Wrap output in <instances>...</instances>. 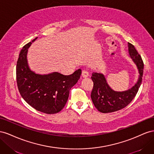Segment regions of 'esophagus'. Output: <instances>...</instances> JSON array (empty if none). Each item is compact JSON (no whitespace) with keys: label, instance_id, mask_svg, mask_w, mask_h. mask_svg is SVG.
<instances>
[{"label":"esophagus","instance_id":"34e87169","mask_svg":"<svg viewBox=\"0 0 154 154\" xmlns=\"http://www.w3.org/2000/svg\"><path fill=\"white\" fill-rule=\"evenodd\" d=\"M81 75L83 78H86V77H88L89 75V73L85 69H83L82 70V73H81Z\"/></svg>","mask_w":154,"mask_h":154}]
</instances>
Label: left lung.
Wrapping results in <instances>:
<instances>
[{
    "label": "left lung",
    "mask_w": 154,
    "mask_h": 154,
    "mask_svg": "<svg viewBox=\"0 0 154 154\" xmlns=\"http://www.w3.org/2000/svg\"><path fill=\"white\" fill-rule=\"evenodd\" d=\"M128 44L130 57L139 69L138 81L131 89L122 92L115 91L108 86L102 73L95 72L92 73L91 78L94 82V87L91 98L94 106L100 112L111 113L125 108L134 99L141 85L144 69L143 61L134 46L130 42Z\"/></svg>",
    "instance_id": "8db88e82"
}]
</instances>
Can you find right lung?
<instances>
[{
    "mask_svg": "<svg viewBox=\"0 0 154 154\" xmlns=\"http://www.w3.org/2000/svg\"><path fill=\"white\" fill-rule=\"evenodd\" d=\"M31 45L29 42L23 46L17 63L16 78L20 94L37 110L48 114L57 113L64 107L70 89L80 79L81 69L69 75L58 72L43 75L35 73L29 68L26 58Z\"/></svg>",
    "mask_w": 154,
    "mask_h": 154,
    "instance_id": "1",
    "label": "right lung"
}]
</instances>
